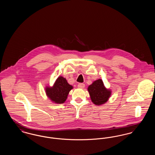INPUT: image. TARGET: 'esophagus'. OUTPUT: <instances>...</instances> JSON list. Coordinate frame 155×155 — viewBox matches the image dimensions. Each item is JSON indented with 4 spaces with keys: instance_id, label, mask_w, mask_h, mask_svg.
<instances>
[{
    "instance_id": "esophagus-1",
    "label": "esophagus",
    "mask_w": 155,
    "mask_h": 155,
    "mask_svg": "<svg viewBox=\"0 0 155 155\" xmlns=\"http://www.w3.org/2000/svg\"><path fill=\"white\" fill-rule=\"evenodd\" d=\"M78 87L79 88H84L85 87V84L83 83H79L78 84Z\"/></svg>"
}]
</instances>
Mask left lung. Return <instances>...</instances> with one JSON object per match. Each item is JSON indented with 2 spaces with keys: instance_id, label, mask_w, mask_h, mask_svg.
Returning <instances> with one entry per match:
<instances>
[{
  "instance_id": "1",
  "label": "left lung",
  "mask_w": 155,
  "mask_h": 155,
  "mask_svg": "<svg viewBox=\"0 0 155 155\" xmlns=\"http://www.w3.org/2000/svg\"><path fill=\"white\" fill-rule=\"evenodd\" d=\"M88 91L92 102L97 106L107 102L111 94L110 89L106 88L101 79L94 81L89 86Z\"/></svg>"
}]
</instances>
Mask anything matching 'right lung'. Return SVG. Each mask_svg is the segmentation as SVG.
Listing matches in <instances>:
<instances>
[{
    "label": "right lung",
    "instance_id": "1",
    "mask_svg": "<svg viewBox=\"0 0 155 155\" xmlns=\"http://www.w3.org/2000/svg\"><path fill=\"white\" fill-rule=\"evenodd\" d=\"M73 88V86L67 82L65 78L59 76L53 87L45 88V92L53 102L61 104L66 101L70 91Z\"/></svg>",
    "mask_w": 155,
    "mask_h": 155
}]
</instances>
